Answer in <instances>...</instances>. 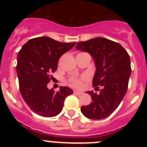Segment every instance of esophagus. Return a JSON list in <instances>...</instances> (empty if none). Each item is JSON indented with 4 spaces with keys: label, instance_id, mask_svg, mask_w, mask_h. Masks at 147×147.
Instances as JSON below:
<instances>
[{
    "label": "esophagus",
    "instance_id": "esophagus-1",
    "mask_svg": "<svg viewBox=\"0 0 147 147\" xmlns=\"http://www.w3.org/2000/svg\"><path fill=\"white\" fill-rule=\"evenodd\" d=\"M74 93H75V94H76V95H81V94H82V92H81V91H77V90H75L74 92Z\"/></svg>",
    "mask_w": 147,
    "mask_h": 147
}]
</instances>
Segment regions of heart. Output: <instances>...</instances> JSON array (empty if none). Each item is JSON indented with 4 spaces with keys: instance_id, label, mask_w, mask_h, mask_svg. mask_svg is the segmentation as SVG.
Returning a JSON list of instances; mask_svg holds the SVG:
<instances>
[{
    "instance_id": "heart-1",
    "label": "heart",
    "mask_w": 147,
    "mask_h": 147,
    "mask_svg": "<svg viewBox=\"0 0 147 147\" xmlns=\"http://www.w3.org/2000/svg\"><path fill=\"white\" fill-rule=\"evenodd\" d=\"M81 54V53H80ZM85 80V78H77V77H71L68 80L70 85L74 88H80L82 85V81Z\"/></svg>"
}]
</instances>
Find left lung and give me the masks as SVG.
I'll list each match as a JSON object with an SVG mask.
<instances>
[{
  "label": "left lung",
  "mask_w": 147,
  "mask_h": 147,
  "mask_svg": "<svg viewBox=\"0 0 147 147\" xmlns=\"http://www.w3.org/2000/svg\"><path fill=\"white\" fill-rule=\"evenodd\" d=\"M76 49L94 59L96 71L93 87L99 90L98 94L88 91L92 102L82 106L81 112L88 119L102 120L116 110L125 96L131 74L129 56L119 43L102 37L78 42Z\"/></svg>",
  "instance_id": "left-lung-1"
}]
</instances>
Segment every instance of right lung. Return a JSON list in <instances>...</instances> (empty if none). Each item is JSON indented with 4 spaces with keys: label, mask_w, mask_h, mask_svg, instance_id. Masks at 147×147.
<instances>
[{
    "label": "right lung",
    "mask_w": 147,
    "mask_h": 147,
    "mask_svg": "<svg viewBox=\"0 0 147 147\" xmlns=\"http://www.w3.org/2000/svg\"><path fill=\"white\" fill-rule=\"evenodd\" d=\"M76 42L65 43L48 37L31 39L18 52L17 73L22 97L34 113L43 117H54L62 111L65 99L73 93L67 87L59 91L49 90L51 74L57 69L61 56Z\"/></svg>",
    "instance_id": "obj_1"
}]
</instances>
